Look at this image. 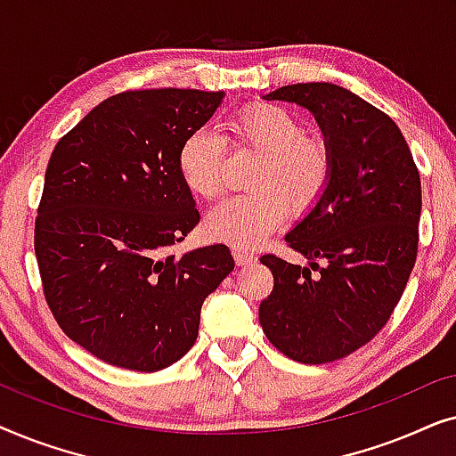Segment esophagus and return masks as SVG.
Instances as JSON below:
<instances>
[{"instance_id":"34e87169","label":"esophagus","mask_w":456,"mask_h":456,"mask_svg":"<svg viewBox=\"0 0 456 456\" xmlns=\"http://www.w3.org/2000/svg\"><path fill=\"white\" fill-rule=\"evenodd\" d=\"M232 255H234L236 265H248L257 259L253 251H248V248H242V247H232Z\"/></svg>"}]
</instances>
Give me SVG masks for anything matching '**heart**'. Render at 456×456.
I'll list each match as a JSON object with an SVG mask.
<instances>
[{"mask_svg":"<svg viewBox=\"0 0 456 456\" xmlns=\"http://www.w3.org/2000/svg\"><path fill=\"white\" fill-rule=\"evenodd\" d=\"M236 147L259 155L247 186L226 197L208 216L214 239L234 247H255L276 232L286 211L303 216L326 192L334 172L330 142L305 133L303 124L280 105H251L232 120ZM178 172L189 191L211 199L226 180V145L211 130H192L178 147Z\"/></svg>","mask_w":456,"mask_h":456,"instance_id":"b5f03b06","label":"heart"}]
</instances>
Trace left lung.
Segmentation results:
<instances>
[{"label": "left lung", "mask_w": 456, "mask_h": 456, "mask_svg": "<svg viewBox=\"0 0 456 456\" xmlns=\"http://www.w3.org/2000/svg\"><path fill=\"white\" fill-rule=\"evenodd\" d=\"M267 99L314 111L334 172L320 203L286 234L309 267L261 257L273 290L259 323L292 361L330 363L365 346L401 301L419 245V170L395 120L338 85H289Z\"/></svg>", "instance_id": "obj_1"}]
</instances>
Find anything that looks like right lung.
Returning a JSON list of instances; mask_svg holds the SVG:
<instances>
[{"instance_id":"add662e5","label":"right lung","mask_w":456,"mask_h":456,"mask_svg":"<svg viewBox=\"0 0 456 456\" xmlns=\"http://www.w3.org/2000/svg\"><path fill=\"white\" fill-rule=\"evenodd\" d=\"M222 91L111 95L55 145L37 208L35 255L47 307L105 363L159 371L195 345L203 301L234 270L226 245L176 257L201 216L178 147Z\"/></svg>"}]
</instances>
